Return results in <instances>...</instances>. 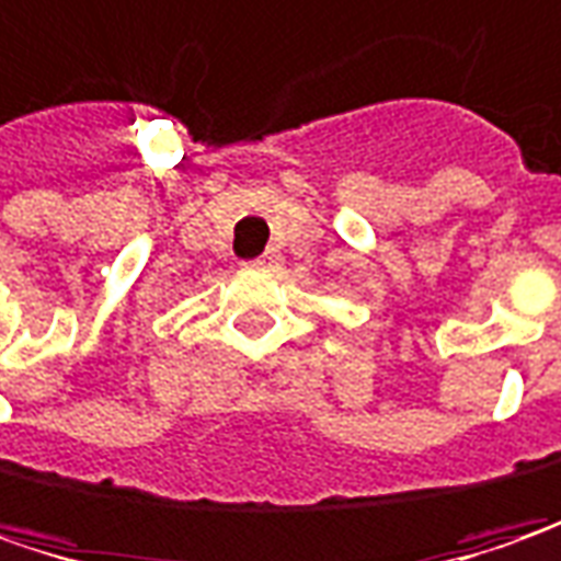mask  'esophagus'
I'll return each instance as SVG.
<instances>
[{
	"label": "esophagus",
	"instance_id": "obj_1",
	"mask_svg": "<svg viewBox=\"0 0 561 561\" xmlns=\"http://www.w3.org/2000/svg\"><path fill=\"white\" fill-rule=\"evenodd\" d=\"M251 266L254 270H273V266H279V254H263V256H256V260H251Z\"/></svg>",
	"mask_w": 561,
	"mask_h": 561
}]
</instances>
